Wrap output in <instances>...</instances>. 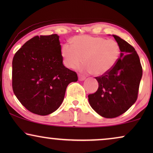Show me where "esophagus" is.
Here are the masks:
<instances>
[{
    "label": "esophagus",
    "mask_w": 153,
    "mask_h": 153,
    "mask_svg": "<svg viewBox=\"0 0 153 153\" xmlns=\"http://www.w3.org/2000/svg\"><path fill=\"white\" fill-rule=\"evenodd\" d=\"M85 79V76H82L81 74H79V81H83Z\"/></svg>",
    "instance_id": "34e87169"
}]
</instances>
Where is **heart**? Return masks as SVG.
<instances>
[{"instance_id": "heart-1", "label": "heart", "mask_w": 153, "mask_h": 153, "mask_svg": "<svg viewBox=\"0 0 153 153\" xmlns=\"http://www.w3.org/2000/svg\"><path fill=\"white\" fill-rule=\"evenodd\" d=\"M71 45H62L63 63L67 68H76L83 60L81 70L96 76L105 74L111 70L120 56V47L116 41L104 37L80 35L71 39Z\"/></svg>"}]
</instances>
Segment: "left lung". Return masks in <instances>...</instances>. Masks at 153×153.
Returning a JSON list of instances; mask_svg holds the SVG:
<instances>
[{
  "label": "left lung",
  "instance_id": "8db88e82",
  "mask_svg": "<svg viewBox=\"0 0 153 153\" xmlns=\"http://www.w3.org/2000/svg\"><path fill=\"white\" fill-rule=\"evenodd\" d=\"M113 36L120 47V58L111 70L95 77L99 87L88 96L91 107L106 118L120 116L135 103L143 74L134 48L120 37Z\"/></svg>",
  "mask_w": 153,
  "mask_h": 153
}]
</instances>
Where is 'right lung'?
Masks as SVG:
<instances>
[{"instance_id": "right-lung-1", "label": "right lung", "mask_w": 153, "mask_h": 153, "mask_svg": "<svg viewBox=\"0 0 153 153\" xmlns=\"http://www.w3.org/2000/svg\"><path fill=\"white\" fill-rule=\"evenodd\" d=\"M57 34L35 36L14 54L12 89L29 111L47 116L59 108L68 84L77 74L62 64Z\"/></svg>"}]
</instances>
